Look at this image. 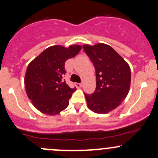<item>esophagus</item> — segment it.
<instances>
[{
    "label": "esophagus",
    "mask_w": 158,
    "mask_h": 158,
    "mask_svg": "<svg viewBox=\"0 0 158 158\" xmlns=\"http://www.w3.org/2000/svg\"><path fill=\"white\" fill-rule=\"evenodd\" d=\"M75 85H76L77 88H80V87L82 86V83H78V82H76V83H75Z\"/></svg>",
    "instance_id": "esophagus-1"
}]
</instances>
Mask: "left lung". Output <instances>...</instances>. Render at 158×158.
<instances>
[{
  "label": "left lung",
  "instance_id": "left-lung-1",
  "mask_svg": "<svg viewBox=\"0 0 158 158\" xmlns=\"http://www.w3.org/2000/svg\"><path fill=\"white\" fill-rule=\"evenodd\" d=\"M83 49L96 69V90L91 95L85 94L87 106L94 113L106 114L126 99L131 86V68L106 44L84 45Z\"/></svg>",
  "mask_w": 158,
  "mask_h": 158
}]
</instances>
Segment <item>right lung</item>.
Returning a JSON list of instances; mask_svg holds the SVG:
<instances>
[{"instance_id": "right-lung-1", "label": "right lung", "mask_w": 158, "mask_h": 158, "mask_svg": "<svg viewBox=\"0 0 158 158\" xmlns=\"http://www.w3.org/2000/svg\"><path fill=\"white\" fill-rule=\"evenodd\" d=\"M81 48L79 45L68 48L59 45L50 46L27 65L24 76L26 93L41 113L54 116L69 106L76 89L70 88L62 80L65 62L75 57Z\"/></svg>"}]
</instances>
